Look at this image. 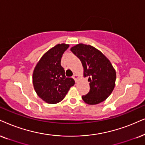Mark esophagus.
<instances>
[{
  "mask_svg": "<svg viewBox=\"0 0 145 145\" xmlns=\"http://www.w3.org/2000/svg\"><path fill=\"white\" fill-rule=\"evenodd\" d=\"M73 78L74 79L75 81L77 82V81H78V79H79V76H78L77 74H74V76H73Z\"/></svg>",
  "mask_w": 145,
  "mask_h": 145,
  "instance_id": "esophagus-1",
  "label": "esophagus"
}]
</instances>
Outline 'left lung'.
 Instances as JSON below:
<instances>
[{
	"label": "left lung",
	"instance_id": "1",
	"mask_svg": "<svg viewBox=\"0 0 145 145\" xmlns=\"http://www.w3.org/2000/svg\"><path fill=\"white\" fill-rule=\"evenodd\" d=\"M71 51L81 61L84 76L88 78L89 91L82 99L90 105L104 101L112 92L116 74L110 61L100 51L91 45L80 43Z\"/></svg>",
	"mask_w": 145,
	"mask_h": 145
}]
</instances>
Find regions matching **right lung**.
Instances as JSON below:
<instances>
[{
  "instance_id": "1",
  "label": "right lung",
  "mask_w": 145,
  "mask_h": 145,
  "mask_svg": "<svg viewBox=\"0 0 145 145\" xmlns=\"http://www.w3.org/2000/svg\"><path fill=\"white\" fill-rule=\"evenodd\" d=\"M68 47L67 44H57L41 57L34 69L35 90L40 98L48 104L61 102L75 84L74 79L65 76V70L61 65L62 56Z\"/></svg>"
}]
</instances>
